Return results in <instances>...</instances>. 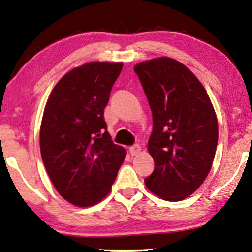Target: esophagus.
Segmentation results:
<instances>
[{"instance_id": "1", "label": "esophagus", "mask_w": 252, "mask_h": 252, "mask_svg": "<svg viewBox=\"0 0 252 252\" xmlns=\"http://www.w3.org/2000/svg\"><path fill=\"white\" fill-rule=\"evenodd\" d=\"M140 151H141V147L139 146V144H134V146L129 147V153L132 156H136Z\"/></svg>"}]
</instances>
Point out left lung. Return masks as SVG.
<instances>
[{"instance_id":"left-lung-1","label":"left lung","mask_w":252,"mask_h":252,"mask_svg":"<svg viewBox=\"0 0 252 252\" xmlns=\"http://www.w3.org/2000/svg\"><path fill=\"white\" fill-rule=\"evenodd\" d=\"M153 113L148 151L155 161L146 186L165 201H181L203 184L218 143L208 93L180 62L158 57L134 66Z\"/></svg>"}]
</instances>
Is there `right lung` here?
I'll use <instances>...</instances> for the list:
<instances>
[{"label":"right lung","instance_id":"add662e5","mask_svg":"<svg viewBox=\"0 0 252 252\" xmlns=\"http://www.w3.org/2000/svg\"><path fill=\"white\" fill-rule=\"evenodd\" d=\"M123 63L91 62L55 86L40 128L41 157L62 197L86 208L111 190L126 150L106 132L104 109Z\"/></svg>","mask_w":252,"mask_h":252}]
</instances>
